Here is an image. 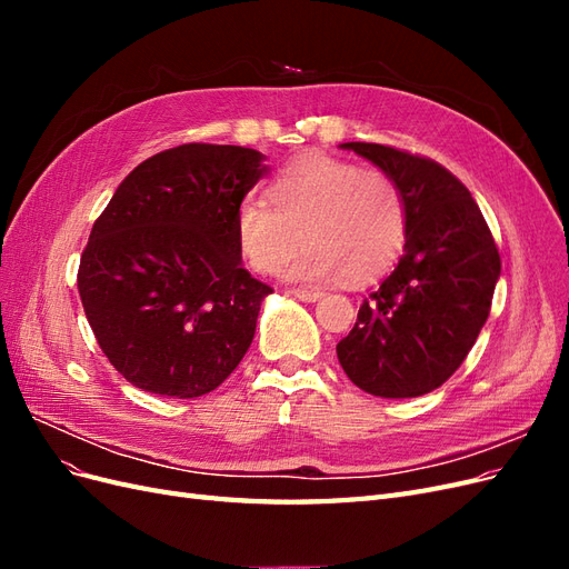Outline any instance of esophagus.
Masks as SVG:
<instances>
[{"mask_svg":"<svg viewBox=\"0 0 569 569\" xmlns=\"http://www.w3.org/2000/svg\"><path fill=\"white\" fill-rule=\"evenodd\" d=\"M291 295L301 301H318L322 297L320 289H291Z\"/></svg>","mask_w":569,"mask_h":569,"instance_id":"1","label":"esophagus"}]
</instances>
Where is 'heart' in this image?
<instances>
[{"mask_svg":"<svg viewBox=\"0 0 569 569\" xmlns=\"http://www.w3.org/2000/svg\"><path fill=\"white\" fill-rule=\"evenodd\" d=\"M263 199L239 203L237 242L258 272L287 268V278L368 282L385 274L406 247L408 211L399 182L387 170L308 153L268 187Z\"/></svg>","mask_w":569,"mask_h":569,"instance_id":"1","label":"heart"}]
</instances>
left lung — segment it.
Returning <instances> with one entry per match:
<instances>
[{
  "label": "left lung",
  "mask_w": 569,
  "mask_h": 569,
  "mask_svg": "<svg viewBox=\"0 0 569 569\" xmlns=\"http://www.w3.org/2000/svg\"><path fill=\"white\" fill-rule=\"evenodd\" d=\"M341 147L399 182L408 234L399 266L360 306L337 358L358 389L412 399L441 387L470 353L491 311L501 256L468 187L441 163L385 144Z\"/></svg>",
  "instance_id": "1"
}]
</instances>
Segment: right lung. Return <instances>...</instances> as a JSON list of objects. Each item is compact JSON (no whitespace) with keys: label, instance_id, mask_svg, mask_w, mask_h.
Here are the masks:
<instances>
[{"label":"right lung","instance_id":"obj_1","mask_svg":"<svg viewBox=\"0 0 569 569\" xmlns=\"http://www.w3.org/2000/svg\"><path fill=\"white\" fill-rule=\"evenodd\" d=\"M266 173L256 149L180 144L137 166L94 220L78 291L101 351L137 389L194 399L249 351L272 289L242 268L234 218Z\"/></svg>","mask_w":569,"mask_h":569}]
</instances>
